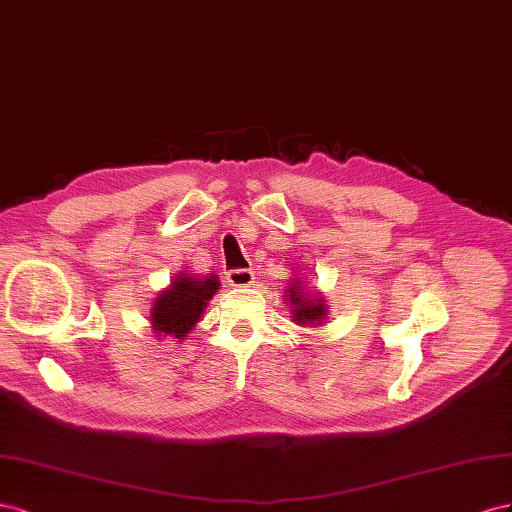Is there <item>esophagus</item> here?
Here are the masks:
<instances>
[{
    "mask_svg": "<svg viewBox=\"0 0 512 512\" xmlns=\"http://www.w3.org/2000/svg\"><path fill=\"white\" fill-rule=\"evenodd\" d=\"M253 281H255L253 270L238 268V270H229L227 272V283L231 287H248V285H253Z\"/></svg>",
    "mask_w": 512,
    "mask_h": 512,
    "instance_id": "esophagus-1",
    "label": "esophagus"
}]
</instances>
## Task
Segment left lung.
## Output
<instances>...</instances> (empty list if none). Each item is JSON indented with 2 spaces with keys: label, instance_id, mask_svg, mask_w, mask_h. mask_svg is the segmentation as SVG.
I'll list each match as a JSON object with an SVG mask.
<instances>
[{
  "label": "left lung",
  "instance_id": "obj_1",
  "mask_svg": "<svg viewBox=\"0 0 512 512\" xmlns=\"http://www.w3.org/2000/svg\"><path fill=\"white\" fill-rule=\"evenodd\" d=\"M285 300L289 302L291 317H294V321L300 326H306V324L321 326V321H324L328 315L324 300H321L319 296L306 294L302 283L291 281V285L285 291Z\"/></svg>",
  "mask_w": 512,
  "mask_h": 512
}]
</instances>
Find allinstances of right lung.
<instances>
[{
    "label": "right lung",
    "instance_id": "obj_1",
    "mask_svg": "<svg viewBox=\"0 0 512 512\" xmlns=\"http://www.w3.org/2000/svg\"><path fill=\"white\" fill-rule=\"evenodd\" d=\"M216 276H188L180 272L165 291H160L152 304V330L158 337L184 339L191 332L218 289Z\"/></svg>",
    "mask_w": 512,
    "mask_h": 512
}]
</instances>
